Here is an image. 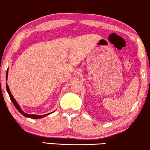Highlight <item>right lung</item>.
<instances>
[{
  "mask_svg": "<svg viewBox=\"0 0 150 150\" xmlns=\"http://www.w3.org/2000/svg\"><path fill=\"white\" fill-rule=\"evenodd\" d=\"M7 76H8V69L7 70V73H6V80L7 79ZM6 89H7V93H8V94H9L10 99H11L12 103L13 104V105L15 106V107L16 108V109H17L18 111H19L20 113L22 115H24V117H29V118H31V119H40V118L44 117H46L47 115H50L51 113V112H50V113H48V114H46V115H30V114L25 113V112H24L23 110H22L21 108H20L19 104L17 103V102H16V100L14 99L13 96H12L11 91H10V90H9V86H8L7 83V81H6Z\"/></svg>",
  "mask_w": 150,
  "mask_h": 150,
  "instance_id": "1",
  "label": "right lung"
}]
</instances>
